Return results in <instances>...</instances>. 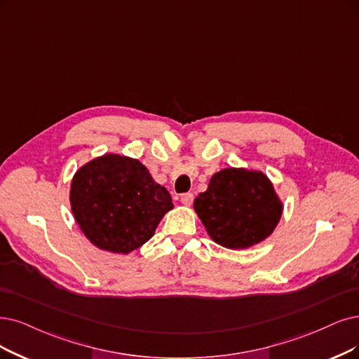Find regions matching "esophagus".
Returning <instances> with one entry per match:
<instances>
[{
    "instance_id": "esophagus-1",
    "label": "esophagus",
    "mask_w": 359,
    "mask_h": 359,
    "mask_svg": "<svg viewBox=\"0 0 359 359\" xmlns=\"http://www.w3.org/2000/svg\"><path fill=\"white\" fill-rule=\"evenodd\" d=\"M180 201H182V204H183V205L189 207V205L194 203V195H192L191 192H188V194H182V196H180Z\"/></svg>"
}]
</instances>
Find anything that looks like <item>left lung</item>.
<instances>
[{"label": "left lung", "instance_id": "left-lung-1", "mask_svg": "<svg viewBox=\"0 0 359 359\" xmlns=\"http://www.w3.org/2000/svg\"><path fill=\"white\" fill-rule=\"evenodd\" d=\"M194 208L211 240L231 250L266 240L283 215V203L266 175L233 167L211 177L207 191L195 198Z\"/></svg>", "mask_w": 359, "mask_h": 359}]
</instances>
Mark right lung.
Returning a JSON list of instances; mask_svg holds the SVG:
<instances>
[{
  "instance_id": "add662e5",
  "label": "right lung",
  "mask_w": 359,
  "mask_h": 359,
  "mask_svg": "<svg viewBox=\"0 0 359 359\" xmlns=\"http://www.w3.org/2000/svg\"><path fill=\"white\" fill-rule=\"evenodd\" d=\"M71 208L91 244L128 255L149 241L168 210V191L139 159L104 154L79 168L71 183Z\"/></svg>"
}]
</instances>
